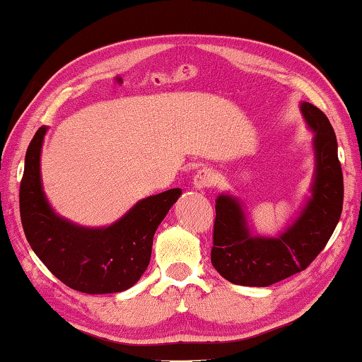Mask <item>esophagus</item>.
I'll list each match as a JSON object with an SVG mask.
<instances>
[{
  "instance_id": "obj_1",
  "label": "esophagus",
  "mask_w": 362,
  "mask_h": 362,
  "mask_svg": "<svg viewBox=\"0 0 362 362\" xmlns=\"http://www.w3.org/2000/svg\"><path fill=\"white\" fill-rule=\"evenodd\" d=\"M216 181V175L213 170L209 168H202L197 172V175L194 176V187L195 189H206L211 187Z\"/></svg>"
}]
</instances>
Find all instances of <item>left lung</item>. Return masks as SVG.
<instances>
[{"mask_svg": "<svg viewBox=\"0 0 362 362\" xmlns=\"http://www.w3.org/2000/svg\"><path fill=\"white\" fill-rule=\"evenodd\" d=\"M301 112L315 132V175L312 197L291 225L276 238L252 235L236 197H217L211 263L231 284L268 287L304 271L325 249L342 214L344 176L336 134L315 105L303 102Z\"/></svg>", "mask_w": 362, "mask_h": 362, "instance_id": "1", "label": "left lung"}]
</instances>
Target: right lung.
<instances>
[{"mask_svg":"<svg viewBox=\"0 0 362 362\" xmlns=\"http://www.w3.org/2000/svg\"><path fill=\"white\" fill-rule=\"evenodd\" d=\"M45 132L42 126L34 134L20 182V217L31 249L54 277L77 291L104 295L131 288L148 268L156 230L182 190L146 197L110 227H80L59 217L45 199L40 181Z\"/></svg>","mask_w":362,"mask_h":362,"instance_id":"add662e5","label":"right lung"}]
</instances>
